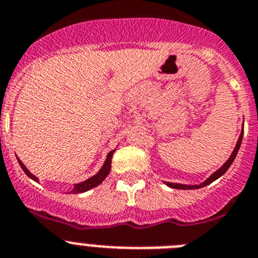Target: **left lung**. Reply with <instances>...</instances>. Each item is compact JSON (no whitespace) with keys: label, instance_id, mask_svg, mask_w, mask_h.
<instances>
[{"label":"left lung","instance_id":"obj_1","mask_svg":"<svg viewBox=\"0 0 258 258\" xmlns=\"http://www.w3.org/2000/svg\"><path fill=\"white\" fill-rule=\"evenodd\" d=\"M243 134H244V131H243L242 128V132H240V135H239V139L238 141H236L235 144V148H234V150L231 152V155L229 157V159H227L226 162H225L224 164H222L221 167H220L217 171H215V172L212 173V175L210 176V177L207 178V180H204L203 182H201V184L198 185H186V184H176V182H167V181H164V184L167 185V186L172 187V189H181V190H192V189H199V187H204L207 186V185H210L211 182H213L215 180H217L219 177H221L222 175H224L225 172H226L227 169H229V167L231 166V163L234 162V159H235L236 154H238L239 152V148H240V144H242V140H243Z\"/></svg>","mask_w":258,"mask_h":258}]
</instances>
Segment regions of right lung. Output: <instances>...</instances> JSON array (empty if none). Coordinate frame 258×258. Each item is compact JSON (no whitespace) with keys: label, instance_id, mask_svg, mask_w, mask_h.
Returning a JSON list of instances; mask_svg holds the SVG:
<instances>
[{"label":"right lung","instance_id":"add662e5","mask_svg":"<svg viewBox=\"0 0 258 258\" xmlns=\"http://www.w3.org/2000/svg\"><path fill=\"white\" fill-rule=\"evenodd\" d=\"M114 152H115V149L108 153L105 162H104V164L101 166V168L99 169V172H97L96 175L91 176V177H89L87 180L82 181V182L74 184L73 189H72L69 192H73V194H78V192H85V191H89V190H91L92 187H96L97 185H100L101 182L105 180L106 176L109 175V172H110V167H112V158H113V154H114ZM16 158H18V157H16ZM18 162H19V164H20V167H22L23 171L27 173L28 177H31L32 180H34L36 182H38V181H39L38 177H37V176H34L33 173H32L31 171H29V169H28L27 167L24 166V163L20 161L19 158H18Z\"/></svg>","mask_w":258,"mask_h":258}]
</instances>
